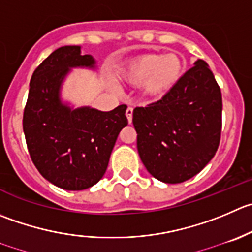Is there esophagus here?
I'll list each match as a JSON object with an SVG mask.
<instances>
[{
	"label": "esophagus",
	"mask_w": 252,
	"mask_h": 252,
	"mask_svg": "<svg viewBox=\"0 0 252 252\" xmlns=\"http://www.w3.org/2000/svg\"><path fill=\"white\" fill-rule=\"evenodd\" d=\"M126 116L129 123H131V119H133V108H131V107H128V108H126Z\"/></svg>",
	"instance_id": "1"
}]
</instances>
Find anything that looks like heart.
Masks as SVG:
<instances>
[{
    "label": "heart",
    "instance_id": "obj_1",
    "mask_svg": "<svg viewBox=\"0 0 252 252\" xmlns=\"http://www.w3.org/2000/svg\"><path fill=\"white\" fill-rule=\"evenodd\" d=\"M183 60L178 54L145 53L126 61L118 69V77L131 86L140 85L148 98H160L180 80Z\"/></svg>",
    "mask_w": 252,
    "mask_h": 252
}]
</instances>
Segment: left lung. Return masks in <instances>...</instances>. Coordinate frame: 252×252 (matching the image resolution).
Returning a JSON list of instances; mask_svg holds the SVG:
<instances>
[{
    "instance_id": "obj_1",
    "label": "left lung",
    "mask_w": 252,
    "mask_h": 252,
    "mask_svg": "<svg viewBox=\"0 0 252 252\" xmlns=\"http://www.w3.org/2000/svg\"><path fill=\"white\" fill-rule=\"evenodd\" d=\"M221 107L220 87L201 59L160 101L136 107V146L146 170L165 183L201 172L218 150Z\"/></svg>"
}]
</instances>
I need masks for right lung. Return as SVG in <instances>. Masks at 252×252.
Returning <instances> with one entry per match:
<instances>
[{
    "instance_id": "obj_1",
    "label": "right lung",
    "mask_w": 252,
    "mask_h": 252,
    "mask_svg": "<svg viewBox=\"0 0 252 252\" xmlns=\"http://www.w3.org/2000/svg\"><path fill=\"white\" fill-rule=\"evenodd\" d=\"M94 64L81 46H61L36 67L29 84L23 113L29 155L44 178L67 191L86 189L103 177L118 134L128 124L126 104L102 112L61 102V84L70 69Z\"/></svg>"
}]
</instances>
